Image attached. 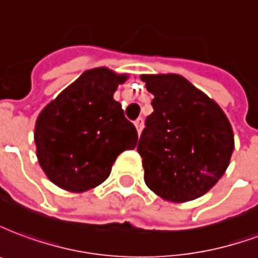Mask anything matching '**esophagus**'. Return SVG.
Here are the masks:
<instances>
[{
  "instance_id": "obj_1",
  "label": "esophagus",
  "mask_w": 258,
  "mask_h": 258,
  "mask_svg": "<svg viewBox=\"0 0 258 258\" xmlns=\"http://www.w3.org/2000/svg\"><path fill=\"white\" fill-rule=\"evenodd\" d=\"M135 126H136V129H138V133L142 132V129H143V118H138V119L135 120Z\"/></svg>"
}]
</instances>
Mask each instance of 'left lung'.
<instances>
[{"instance_id": "obj_1", "label": "left lung", "mask_w": 258, "mask_h": 258, "mask_svg": "<svg viewBox=\"0 0 258 258\" xmlns=\"http://www.w3.org/2000/svg\"><path fill=\"white\" fill-rule=\"evenodd\" d=\"M142 80L154 96L138 144L144 182L169 202L195 200L229 165L231 123L218 104L179 75H143Z\"/></svg>"}]
</instances>
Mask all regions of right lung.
Instances as JSON below:
<instances>
[{"label": "right lung", "instance_id": "right-lung-1", "mask_svg": "<svg viewBox=\"0 0 258 258\" xmlns=\"http://www.w3.org/2000/svg\"><path fill=\"white\" fill-rule=\"evenodd\" d=\"M126 79L107 68L86 71L38 115V162L56 186L78 193L96 187L116 157L136 147L138 131L114 100Z\"/></svg>", "mask_w": 258, "mask_h": 258}]
</instances>
